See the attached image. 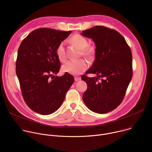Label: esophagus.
<instances>
[{
	"mask_svg": "<svg viewBox=\"0 0 152 152\" xmlns=\"http://www.w3.org/2000/svg\"><path fill=\"white\" fill-rule=\"evenodd\" d=\"M80 80V77H77V76H75V80L76 82H77V81H78V80Z\"/></svg>",
	"mask_w": 152,
	"mask_h": 152,
	"instance_id": "1",
	"label": "esophagus"
}]
</instances>
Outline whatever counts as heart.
I'll list each match as a JSON object with an SVG mask.
<instances>
[{"label": "heart", "mask_w": 152, "mask_h": 152, "mask_svg": "<svg viewBox=\"0 0 152 152\" xmlns=\"http://www.w3.org/2000/svg\"><path fill=\"white\" fill-rule=\"evenodd\" d=\"M70 41L81 49V55L86 59H92L96 53V48L93 45H90L88 39L84 36L76 34L73 35ZM56 56L61 62H65L67 59V54L65 48V43L60 42L56 50ZM88 69V65L85 60L81 59L79 60H69L64 64L62 70L64 72L72 75L80 74Z\"/></svg>", "instance_id": "1"}]
</instances>
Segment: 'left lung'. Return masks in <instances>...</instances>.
I'll return each mask as SVG.
<instances>
[{"label": "left lung", "mask_w": 152, "mask_h": 152, "mask_svg": "<svg viewBox=\"0 0 152 152\" xmlns=\"http://www.w3.org/2000/svg\"><path fill=\"white\" fill-rule=\"evenodd\" d=\"M96 46L95 60L81 79L87 84L83 100L89 109L98 114L112 111L122 102L132 77L131 50L124 38L117 31L96 26L82 31Z\"/></svg>", "instance_id": "8db88e82"}]
</instances>
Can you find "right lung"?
Instances as JSON below:
<instances>
[{"label": "right lung", "mask_w": 152, "mask_h": 152, "mask_svg": "<svg viewBox=\"0 0 152 152\" xmlns=\"http://www.w3.org/2000/svg\"><path fill=\"white\" fill-rule=\"evenodd\" d=\"M72 31L38 28L21 41L16 60V74L21 94L31 110L41 115L53 113L73 83L68 73L55 76L61 67L56 50Z\"/></svg>", "instance_id": "1"}]
</instances>
